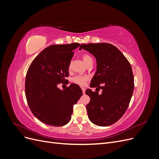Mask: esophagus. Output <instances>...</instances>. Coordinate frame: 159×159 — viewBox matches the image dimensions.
<instances>
[{"label":"esophagus","mask_w":159,"mask_h":159,"mask_svg":"<svg viewBox=\"0 0 159 159\" xmlns=\"http://www.w3.org/2000/svg\"><path fill=\"white\" fill-rule=\"evenodd\" d=\"M81 89H82V91H83V93L84 94V93H85V88H81Z\"/></svg>","instance_id":"1"}]
</instances>
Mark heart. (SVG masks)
Segmentation results:
<instances>
[{"label":"heart","instance_id":"obj_1","mask_svg":"<svg viewBox=\"0 0 159 159\" xmlns=\"http://www.w3.org/2000/svg\"><path fill=\"white\" fill-rule=\"evenodd\" d=\"M82 59H83V61L84 63L85 64V65L87 66L88 64H90V63H93V58L91 57V56H89V54H84L83 56H82ZM88 80V78L87 77H85V76H80V75H78V76H75L74 77V78L72 79V81H74V83L78 84L80 85H84L86 81Z\"/></svg>","mask_w":159,"mask_h":159}]
</instances>
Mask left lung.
Returning a JSON list of instances; mask_svg holds the SVG:
<instances>
[{"label": "left lung", "mask_w": 159, "mask_h": 159, "mask_svg": "<svg viewBox=\"0 0 159 159\" xmlns=\"http://www.w3.org/2000/svg\"><path fill=\"white\" fill-rule=\"evenodd\" d=\"M96 59L97 70L85 91L90 102L87 105L88 117L98 126H109L121 118L129 106L134 89L131 64L116 47L107 43L81 44ZM102 93L99 94V89Z\"/></svg>", "instance_id": "obj_1"}]
</instances>
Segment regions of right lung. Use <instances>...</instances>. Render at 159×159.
<instances>
[{
  "label": "right lung",
  "mask_w": 159,
  "mask_h": 159,
  "mask_svg": "<svg viewBox=\"0 0 159 159\" xmlns=\"http://www.w3.org/2000/svg\"><path fill=\"white\" fill-rule=\"evenodd\" d=\"M80 44L52 45L32 61L28 70L25 93L32 113L42 123L60 127L68 123L73 106L82 95L78 85L71 84L60 89V83L67 81L73 51Z\"/></svg>",
  "instance_id": "add662e5"
}]
</instances>
